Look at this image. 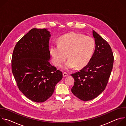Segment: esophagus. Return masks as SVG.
<instances>
[{"instance_id": "esophagus-1", "label": "esophagus", "mask_w": 126, "mask_h": 126, "mask_svg": "<svg viewBox=\"0 0 126 126\" xmlns=\"http://www.w3.org/2000/svg\"><path fill=\"white\" fill-rule=\"evenodd\" d=\"M63 77H67V76H68V74L67 73H66V72H64V73H63Z\"/></svg>"}]
</instances>
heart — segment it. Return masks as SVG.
<instances>
[{
  "instance_id": "heart-1",
  "label": "heart",
  "mask_w": 126,
  "mask_h": 126,
  "mask_svg": "<svg viewBox=\"0 0 126 126\" xmlns=\"http://www.w3.org/2000/svg\"><path fill=\"white\" fill-rule=\"evenodd\" d=\"M95 46L94 39L89 36L72 32L65 34L58 39V45H52L50 53L52 62L56 66H60L68 57L69 60L63 68L69 70L76 66L81 67L90 60Z\"/></svg>"
}]
</instances>
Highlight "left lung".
<instances>
[{
	"mask_svg": "<svg viewBox=\"0 0 126 126\" xmlns=\"http://www.w3.org/2000/svg\"><path fill=\"white\" fill-rule=\"evenodd\" d=\"M95 49L87 65L77 72L72 74L74 84L71 91L79 99L87 101L99 96L105 89L114 63L111 46L94 30Z\"/></svg>",
	"mask_w": 126,
	"mask_h": 126,
	"instance_id": "left-lung-1",
	"label": "left lung"
}]
</instances>
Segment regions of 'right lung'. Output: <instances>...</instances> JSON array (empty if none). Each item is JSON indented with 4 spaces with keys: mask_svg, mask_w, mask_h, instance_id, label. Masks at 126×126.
Returning <instances> with one entry per match:
<instances>
[{
    "mask_svg": "<svg viewBox=\"0 0 126 126\" xmlns=\"http://www.w3.org/2000/svg\"><path fill=\"white\" fill-rule=\"evenodd\" d=\"M50 36L45 28L31 29L16 43L12 56V72L19 90L37 103L49 99L63 77L49 62Z\"/></svg>",
    "mask_w": 126,
    "mask_h": 126,
    "instance_id": "right-lung-1",
    "label": "right lung"
}]
</instances>
